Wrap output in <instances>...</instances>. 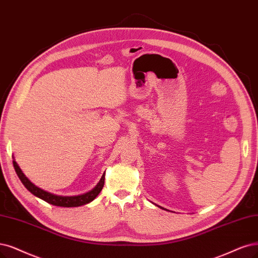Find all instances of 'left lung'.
Instances as JSON below:
<instances>
[{
  "label": "left lung",
  "instance_id": "left-lung-1",
  "mask_svg": "<svg viewBox=\"0 0 258 258\" xmlns=\"http://www.w3.org/2000/svg\"><path fill=\"white\" fill-rule=\"evenodd\" d=\"M159 207H160V208H163V209H165V208H164V207H161V206H159ZM166 211H167V209H166Z\"/></svg>",
  "mask_w": 258,
  "mask_h": 258
}]
</instances>
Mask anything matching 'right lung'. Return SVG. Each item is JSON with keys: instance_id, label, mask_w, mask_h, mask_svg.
Wrapping results in <instances>:
<instances>
[{"instance_id": "1", "label": "right lung", "mask_w": 258, "mask_h": 258, "mask_svg": "<svg viewBox=\"0 0 258 258\" xmlns=\"http://www.w3.org/2000/svg\"><path fill=\"white\" fill-rule=\"evenodd\" d=\"M14 167L16 170V173L20 178V180L22 182V184L25 186V188L28 190V191L32 192L35 197L39 198L43 201L50 203L52 205L55 206H60V207H78V206H82L85 204H88L91 201L98 197V195L101 192V190L104 186V180H105V173L102 175L100 182L98 183V185L95 186L90 191L86 192L84 195H80V196H72V197H63V196H57V195H53L51 192H47L45 190L37 187L36 185H34L30 179H28L25 174L22 172V170L20 169V167L18 166V164L16 163V160L14 158Z\"/></svg>"}]
</instances>
